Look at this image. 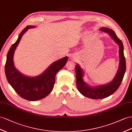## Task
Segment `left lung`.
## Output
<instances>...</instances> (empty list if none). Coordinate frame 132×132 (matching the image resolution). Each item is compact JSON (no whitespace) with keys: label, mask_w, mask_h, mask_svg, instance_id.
Wrapping results in <instances>:
<instances>
[{"label":"left lung","mask_w":132,"mask_h":132,"mask_svg":"<svg viewBox=\"0 0 132 132\" xmlns=\"http://www.w3.org/2000/svg\"><path fill=\"white\" fill-rule=\"evenodd\" d=\"M100 31L108 33L119 46V65L113 79L105 84L90 85L84 81L85 72L78 63L75 66L76 86L79 92L84 96L92 99H101L112 95L119 88L122 81L126 70V62L124 55V47L122 42L118 38L113 30L107 27H101Z\"/></svg>","instance_id":"8db88e82"}]
</instances>
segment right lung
I'll return each mask as SVG.
<instances>
[{
	"label": "right lung",
	"mask_w": 132,
	"mask_h": 132,
	"mask_svg": "<svg viewBox=\"0 0 132 132\" xmlns=\"http://www.w3.org/2000/svg\"><path fill=\"white\" fill-rule=\"evenodd\" d=\"M36 27L35 26H28L19 34L16 41L9 50L5 66V75L9 84L20 96L29 101L40 100L49 95L53 88L56 73L68 60L67 56L63 57L51 64L45 71L36 76H26L16 68L13 57L16 47L28 29Z\"/></svg>",
	"instance_id": "add662e5"
}]
</instances>
